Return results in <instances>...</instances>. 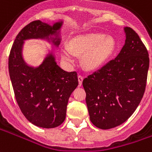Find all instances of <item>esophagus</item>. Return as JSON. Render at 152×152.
Returning a JSON list of instances; mask_svg holds the SVG:
<instances>
[{
    "instance_id": "obj_1",
    "label": "esophagus",
    "mask_w": 152,
    "mask_h": 152,
    "mask_svg": "<svg viewBox=\"0 0 152 152\" xmlns=\"http://www.w3.org/2000/svg\"><path fill=\"white\" fill-rule=\"evenodd\" d=\"M84 77L82 76H78V81H79V86H80L82 85V81H83Z\"/></svg>"
}]
</instances>
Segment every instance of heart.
<instances>
[{"label":"heart","instance_id":"1","mask_svg":"<svg viewBox=\"0 0 152 152\" xmlns=\"http://www.w3.org/2000/svg\"><path fill=\"white\" fill-rule=\"evenodd\" d=\"M118 47L116 39L103 33H89L75 36L67 47L61 49V58L69 64L75 62V55L82 56L81 63L87 71L101 68L113 56Z\"/></svg>","mask_w":152,"mask_h":152}]
</instances>
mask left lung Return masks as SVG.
<instances>
[{
    "label": "left lung",
    "instance_id": "1",
    "mask_svg": "<svg viewBox=\"0 0 152 152\" xmlns=\"http://www.w3.org/2000/svg\"><path fill=\"white\" fill-rule=\"evenodd\" d=\"M126 40L114 60L83 80L90 119L109 129L124 124L134 113L146 89L149 56L132 28L125 27Z\"/></svg>",
    "mask_w": 152,
    "mask_h": 152
}]
</instances>
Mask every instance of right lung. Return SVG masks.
<instances>
[{"mask_svg": "<svg viewBox=\"0 0 152 152\" xmlns=\"http://www.w3.org/2000/svg\"><path fill=\"white\" fill-rule=\"evenodd\" d=\"M62 24L61 20L53 25L33 21L18 34L10 53V77L18 105L25 118L39 128H53L64 122L78 77L76 72H65L57 64L53 51H48L39 66L28 65L23 48L29 39L44 40L58 48Z\"/></svg>", "mask_w": 152, "mask_h": 152, "instance_id": "add662e5", "label": "right lung"}]
</instances>
